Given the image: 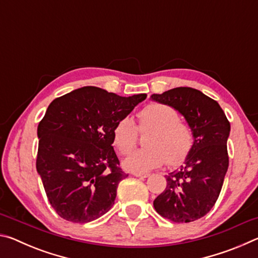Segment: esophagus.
Wrapping results in <instances>:
<instances>
[{
	"mask_svg": "<svg viewBox=\"0 0 258 258\" xmlns=\"http://www.w3.org/2000/svg\"><path fill=\"white\" fill-rule=\"evenodd\" d=\"M133 175H134V176H137V177L146 178V177L149 176V174H148V173H133Z\"/></svg>",
	"mask_w": 258,
	"mask_h": 258,
	"instance_id": "esophagus-1",
	"label": "esophagus"
}]
</instances>
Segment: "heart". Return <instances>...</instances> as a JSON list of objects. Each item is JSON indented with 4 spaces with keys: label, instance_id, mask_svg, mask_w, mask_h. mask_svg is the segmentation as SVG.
<instances>
[{
    "label": "heart",
    "instance_id": "heart-1",
    "mask_svg": "<svg viewBox=\"0 0 258 258\" xmlns=\"http://www.w3.org/2000/svg\"><path fill=\"white\" fill-rule=\"evenodd\" d=\"M138 119L140 131L151 132L146 139L148 147L124 160L126 169L147 172L166 161L169 166H177L187 158L195 145V135L190 126L180 120L176 109L164 103H149L138 112ZM138 128L131 117L117 120L112 128V145L120 155H128L137 146Z\"/></svg>",
    "mask_w": 258,
    "mask_h": 258
}]
</instances>
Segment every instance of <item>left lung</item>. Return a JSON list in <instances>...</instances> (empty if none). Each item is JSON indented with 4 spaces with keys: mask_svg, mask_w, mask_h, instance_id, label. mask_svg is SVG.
I'll list each match as a JSON object with an SVG mask.
<instances>
[{
    "mask_svg": "<svg viewBox=\"0 0 258 258\" xmlns=\"http://www.w3.org/2000/svg\"><path fill=\"white\" fill-rule=\"evenodd\" d=\"M157 102L181 112L195 135V145L180 168L165 175L167 185L155 199L156 212L174 223H189L214 207L229 167L230 121L215 100L192 87L152 94Z\"/></svg>",
    "mask_w": 258,
    "mask_h": 258,
    "instance_id": "8db88e82",
    "label": "left lung"
}]
</instances>
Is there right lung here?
Here are the masks:
<instances>
[{
	"label": "right lung",
	"instance_id": "right-lung-1",
	"mask_svg": "<svg viewBox=\"0 0 258 258\" xmlns=\"http://www.w3.org/2000/svg\"><path fill=\"white\" fill-rule=\"evenodd\" d=\"M146 98L84 86L47 107L37 127L36 169L61 218L87 223L115 204L117 186L128 174L119 167L111 146L112 128Z\"/></svg>",
	"mask_w": 258,
	"mask_h": 258
}]
</instances>
